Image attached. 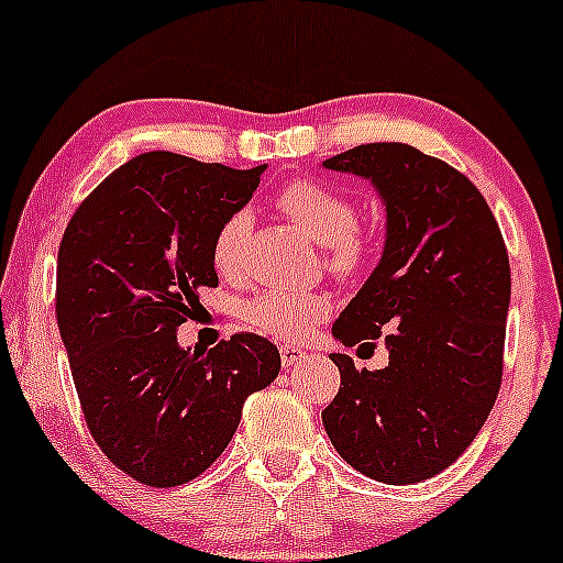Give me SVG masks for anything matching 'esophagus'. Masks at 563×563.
I'll return each instance as SVG.
<instances>
[{"label":"esophagus","instance_id":"1","mask_svg":"<svg viewBox=\"0 0 563 563\" xmlns=\"http://www.w3.org/2000/svg\"><path fill=\"white\" fill-rule=\"evenodd\" d=\"M279 353H282V364L284 366H295V364L306 362V358H308V351L298 349V345H292V343H284Z\"/></svg>","mask_w":563,"mask_h":563}]
</instances>
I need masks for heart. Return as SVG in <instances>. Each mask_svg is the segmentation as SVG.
I'll return each mask as SVG.
<instances>
[{
  "mask_svg": "<svg viewBox=\"0 0 563 563\" xmlns=\"http://www.w3.org/2000/svg\"><path fill=\"white\" fill-rule=\"evenodd\" d=\"M279 210L300 225L316 244L324 247L327 265L338 274H353L364 261L358 239V212L349 199L316 180H295L276 197ZM250 212L239 210L220 223L212 239V261L218 271L233 274L242 261L244 239L250 233ZM330 313V298L313 289L274 287L244 302L242 316L250 327L274 338H302L316 321Z\"/></svg>",
  "mask_w": 563,
  "mask_h": 563,
  "instance_id": "1",
  "label": "heart"
}]
</instances>
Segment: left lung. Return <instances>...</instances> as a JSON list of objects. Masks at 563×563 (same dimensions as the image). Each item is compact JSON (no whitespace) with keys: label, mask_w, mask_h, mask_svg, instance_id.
Returning <instances> with one entry per match:
<instances>
[{"label":"left lung","mask_w":563,"mask_h":563,"mask_svg":"<svg viewBox=\"0 0 563 563\" xmlns=\"http://www.w3.org/2000/svg\"><path fill=\"white\" fill-rule=\"evenodd\" d=\"M321 167L369 180L385 207L380 263L332 334L388 349L375 372L330 353L340 390L321 422L364 476L426 482L468 450L500 390L510 306L500 225L463 173L415 145H356Z\"/></svg>","instance_id":"obj_1"}]
</instances>
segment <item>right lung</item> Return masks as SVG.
<instances>
[{"label": "right lung", "mask_w": 563, "mask_h": 563, "mask_svg": "<svg viewBox=\"0 0 563 563\" xmlns=\"http://www.w3.org/2000/svg\"><path fill=\"white\" fill-rule=\"evenodd\" d=\"M263 169L148 151L113 169L63 233L55 313L81 412L106 457L141 484L164 489L210 468L247 396L282 369L261 334L212 351L178 343L199 289L218 287L214 233Z\"/></svg>", "instance_id": "1"}]
</instances>
